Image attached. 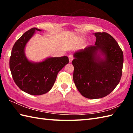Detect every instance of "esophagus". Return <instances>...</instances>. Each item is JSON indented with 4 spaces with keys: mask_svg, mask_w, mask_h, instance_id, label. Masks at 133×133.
<instances>
[{
    "mask_svg": "<svg viewBox=\"0 0 133 133\" xmlns=\"http://www.w3.org/2000/svg\"><path fill=\"white\" fill-rule=\"evenodd\" d=\"M69 62H71L73 60V59H74V57H73V56L72 55H69Z\"/></svg>",
    "mask_w": 133,
    "mask_h": 133,
    "instance_id": "34e87169",
    "label": "esophagus"
}]
</instances>
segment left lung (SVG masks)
I'll return each mask as SVG.
<instances>
[{
    "label": "left lung",
    "instance_id": "8db88e82",
    "mask_svg": "<svg viewBox=\"0 0 133 133\" xmlns=\"http://www.w3.org/2000/svg\"><path fill=\"white\" fill-rule=\"evenodd\" d=\"M94 35L95 45L75 52L72 61L75 86L89 99L103 98L113 91L122 77L123 63L122 50L111 35L104 32Z\"/></svg>",
    "mask_w": 133,
    "mask_h": 133
}]
</instances>
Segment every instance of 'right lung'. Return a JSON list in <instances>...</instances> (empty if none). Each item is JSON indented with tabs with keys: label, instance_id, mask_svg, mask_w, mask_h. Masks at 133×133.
Listing matches in <instances>:
<instances>
[{
	"label": "right lung",
	"instance_id": "obj_1",
	"mask_svg": "<svg viewBox=\"0 0 133 133\" xmlns=\"http://www.w3.org/2000/svg\"><path fill=\"white\" fill-rule=\"evenodd\" d=\"M35 31L42 30L32 28L16 41L10 58V69L13 79L20 89L30 95H40L51 89L58 73L69 61L66 56L49 58L39 63L28 60L24 48Z\"/></svg>",
	"mask_w": 133,
	"mask_h": 133
}]
</instances>
